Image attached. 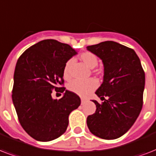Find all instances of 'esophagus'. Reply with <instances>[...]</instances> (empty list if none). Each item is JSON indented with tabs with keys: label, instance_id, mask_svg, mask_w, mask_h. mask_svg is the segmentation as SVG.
Here are the masks:
<instances>
[{
	"label": "esophagus",
	"instance_id": "1",
	"mask_svg": "<svg viewBox=\"0 0 156 156\" xmlns=\"http://www.w3.org/2000/svg\"><path fill=\"white\" fill-rule=\"evenodd\" d=\"M86 101H87V100H86V99H84V98H81V102H82V104H84Z\"/></svg>",
	"mask_w": 156,
	"mask_h": 156
}]
</instances>
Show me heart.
I'll return each instance as SVG.
<instances>
[{
  "mask_svg": "<svg viewBox=\"0 0 156 156\" xmlns=\"http://www.w3.org/2000/svg\"><path fill=\"white\" fill-rule=\"evenodd\" d=\"M80 61L88 68L93 69L96 67L99 63L97 56L91 52H84L79 56ZM71 64L72 61H68L65 64L63 68V77L66 80H69L71 78ZM100 73L99 71H96ZM98 87L97 81L94 78H89L87 80H73L69 83L68 89L72 92L75 93L81 96H87L95 90Z\"/></svg>",
  "mask_w": 156,
  "mask_h": 156,
  "instance_id": "1",
  "label": "heart"
}]
</instances>
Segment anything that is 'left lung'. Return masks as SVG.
I'll use <instances>...</instances> for the list:
<instances>
[{
    "label": "left lung",
    "instance_id": "8db88e82",
    "mask_svg": "<svg viewBox=\"0 0 156 156\" xmlns=\"http://www.w3.org/2000/svg\"><path fill=\"white\" fill-rule=\"evenodd\" d=\"M104 66V82L95 94L104 100L89 115L91 133L103 139H116L127 132L139 116L143 104L145 73L132 48L114 41L88 46Z\"/></svg>",
    "mask_w": 156,
    "mask_h": 156
}]
</instances>
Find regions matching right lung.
I'll use <instances>...</instances> for the list:
<instances>
[{"label": "right lung", "mask_w": 156, "mask_h": 156, "mask_svg": "<svg viewBox=\"0 0 156 156\" xmlns=\"http://www.w3.org/2000/svg\"><path fill=\"white\" fill-rule=\"evenodd\" d=\"M76 53L69 44L44 40L27 48L17 61L12 100L21 126L35 140L48 142L62 135L69 115L80 105L79 96L63 87L64 66ZM53 90L64 92L63 97L52 99Z\"/></svg>", "instance_id": "1"}]
</instances>
